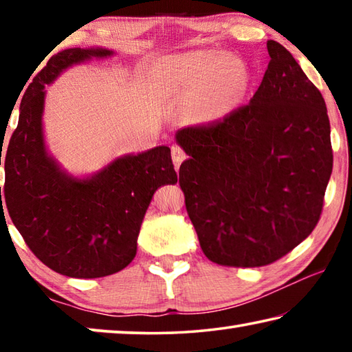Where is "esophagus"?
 <instances>
[{
	"label": "esophagus",
	"mask_w": 352,
	"mask_h": 352,
	"mask_svg": "<svg viewBox=\"0 0 352 352\" xmlns=\"http://www.w3.org/2000/svg\"><path fill=\"white\" fill-rule=\"evenodd\" d=\"M172 160L177 166H180L186 160V152L180 146H172Z\"/></svg>",
	"instance_id": "esophagus-1"
}]
</instances>
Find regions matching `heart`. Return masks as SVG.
<instances>
[{
	"instance_id": "heart-1",
	"label": "heart",
	"mask_w": 352,
	"mask_h": 352,
	"mask_svg": "<svg viewBox=\"0 0 352 352\" xmlns=\"http://www.w3.org/2000/svg\"><path fill=\"white\" fill-rule=\"evenodd\" d=\"M166 83L201 121L228 116L245 96L250 71L243 60L223 51H194L163 62Z\"/></svg>"
}]
</instances>
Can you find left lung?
<instances>
[{
    "instance_id": "8db88e82",
    "label": "left lung",
    "mask_w": 352,
    "mask_h": 352,
    "mask_svg": "<svg viewBox=\"0 0 352 352\" xmlns=\"http://www.w3.org/2000/svg\"><path fill=\"white\" fill-rule=\"evenodd\" d=\"M258 91L219 121L180 129L188 216L210 261L262 267L283 258L318 223L332 172L324 99L294 56L267 41Z\"/></svg>"
}]
</instances>
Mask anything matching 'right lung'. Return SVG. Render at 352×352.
Masks as SVG:
<instances>
[{"mask_svg":"<svg viewBox=\"0 0 352 352\" xmlns=\"http://www.w3.org/2000/svg\"><path fill=\"white\" fill-rule=\"evenodd\" d=\"M113 54L105 47H69L52 56L23 94L19 126L6 152L1 205L31 252L69 278L109 276L127 267L155 190L178 180L168 146L124 155L82 178L68 174L47 152L45 85L74 65Z\"/></svg>","mask_w":352,"mask_h":352,"instance_id":"obj_1","label":"right lung"}]
</instances>
